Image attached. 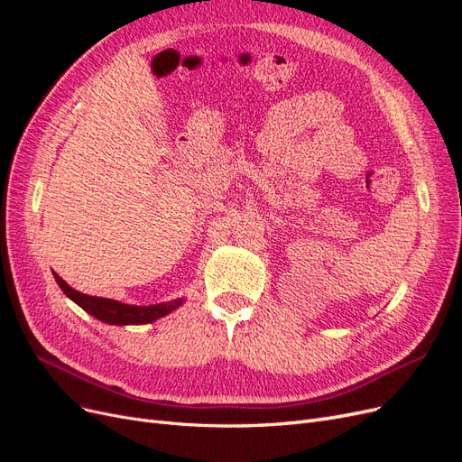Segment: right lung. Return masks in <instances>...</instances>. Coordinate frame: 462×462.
<instances>
[{"instance_id": "1", "label": "right lung", "mask_w": 462, "mask_h": 462, "mask_svg": "<svg viewBox=\"0 0 462 462\" xmlns=\"http://www.w3.org/2000/svg\"><path fill=\"white\" fill-rule=\"evenodd\" d=\"M53 277L65 295L71 300H75L82 310H87L94 318L106 321V324H114V326L150 324V321L170 314L180 304V299H179V300L150 304V306H133V304H123L117 300H111V299L88 297V295H82V292L75 291L73 287H69L58 273H53Z\"/></svg>"}]
</instances>
